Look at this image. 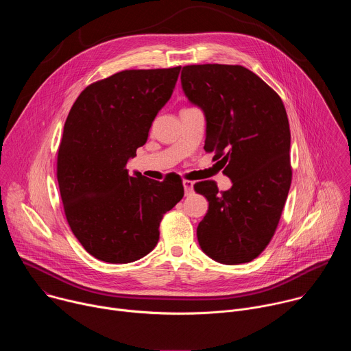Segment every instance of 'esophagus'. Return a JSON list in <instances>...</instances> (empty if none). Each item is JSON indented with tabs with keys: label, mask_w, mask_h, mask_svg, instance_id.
Masks as SVG:
<instances>
[{
	"label": "esophagus",
	"mask_w": 351,
	"mask_h": 351,
	"mask_svg": "<svg viewBox=\"0 0 351 351\" xmlns=\"http://www.w3.org/2000/svg\"><path fill=\"white\" fill-rule=\"evenodd\" d=\"M193 186H194V182L183 180V189H184V194L186 195H190L193 193Z\"/></svg>",
	"instance_id": "obj_1"
}]
</instances>
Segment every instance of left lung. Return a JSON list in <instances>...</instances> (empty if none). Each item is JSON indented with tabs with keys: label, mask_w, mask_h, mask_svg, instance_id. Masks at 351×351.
<instances>
[{
	"label": "left lung",
	"mask_w": 351,
	"mask_h": 351,
	"mask_svg": "<svg viewBox=\"0 0 351 351\" xmlns=\"http://www.w3.org/2000/svg\"><path fill=\"white\" fill-rule=\"evenodd\" d=\"M182 88L204 112L207 153L226 165L232 187L194 184L208 199L197 226L203 252L226 265L253 261L271 241L291 183L290 129L280 97L240 65H187Z\"/></svg>",
	"instance_id": "obj_1"
}]
</instances>
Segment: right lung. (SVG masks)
<instances>
[{
    "label": "right lung",
    "instance_id": "add662e5",
    "mask_svg": "<svg viewBox=\"0 0 351 351\" xmlns=\"http://www.w3.org/2000/svg\"><path fill=\"white\" fill-rule=\"evenodd\" d=\"M179 72L180 66L118 72L87 86L71 108L57 178L66 221L97 260L128 264L147 256L158 243L164 214L184 194L178 178L157 182L126 169L169 101Z\"/></svg>",
    "mask_w": 351,
    "mask_h": 351
}]
</instances>
